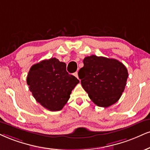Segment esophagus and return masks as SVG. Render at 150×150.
<instances>
[{
    "label": "esophagus",
    "instance_id": "34e87169",
    "mask_svg": "<svg viewBox=\"0 0 150 150\" xmlns=\"http://www.w3.org/2000/svg\"><path fill=\"white\" fill-rule=\"evenodd\" d=\"M74 76H76V78H77V79H79V76H78V72H77V71H76V72H75V73H74Z\"/></svg>",
    "mask_w": 150,
    "mask_h": 150
}]
</instances>
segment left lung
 I'll use <instances>...</instances> for the list:
<instances>
[{
	"mask_svg": "<svg viewBox=\"0 0 150 150\" xmlns=\"http://www.w3.org/2000/svg\"><path fill=\"white\" fill-rule=\"evenodd\" d=\"M83 64L79 77L90 99L105 108L117 102L127 85L126 67L115 59L94 55L86 57Z\"/></svg>",
	"mask_w": 150,
	"mask_h": 150,
	"instance_id": "1",
	"label": "left lung"
}]
</instances>
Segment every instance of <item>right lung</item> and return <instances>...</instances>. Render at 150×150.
<instances>
[{"mask_svg": "<svg viewBox=\"0 0 150 150\" xmlns=\"http://www.w3.org/2000/svg\"><path fill=\"white\" fill-rule=\"evenodd\" d=\"M26 81L36 101L51 111L63 108L72 90L79 83L74 76L67 71L66 64L55 58L33 64Z\"/></svg>", "mask_w": 150, "mask_h": 150, "instance_id": "1", "label": "right lung"}]
</instances>
